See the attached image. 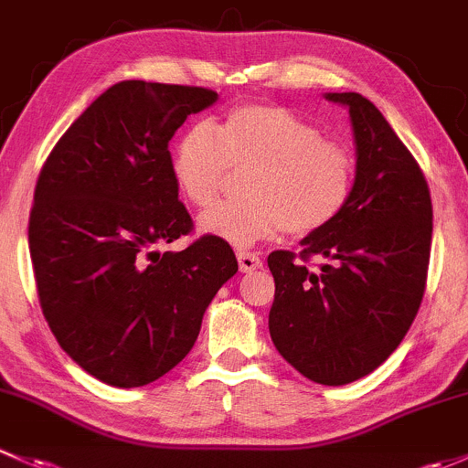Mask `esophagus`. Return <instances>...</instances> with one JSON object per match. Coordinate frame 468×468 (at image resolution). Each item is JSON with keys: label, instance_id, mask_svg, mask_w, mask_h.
I'll return each mask as SVG.
<instances>
[{"label": "esophagus", "instance_id": "1", "mask_svg": "<svg viewBox=\"0 0 468 468\" xmlns=\"http://www.w3.org/2000/svg\"><path fill=\"white\" fill-rule=\"evenodd\" d=\"M239 268L240 272H254V270L261 268V259L257 254H250V252H239Z\"/></svg>", "mask_w": 468, "mask_h": 468}]
</instances>
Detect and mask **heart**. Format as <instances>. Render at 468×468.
Segmentation results:
<instances>
[{
  "label": "heart",
  "mask_w": 468,
  "mask_h": 468,
  "mask_svg": "<svg viewBox=\"0 0 468 468\" xmlns=\"http://www.w3.org/2000/svg\"><path fill=\"white\" fill-rule=\"evenodd\" d=\"M232 168L250 171L243 202H225L198 216V232L236 248L272 239L282 229L308 236L338 218L354 189L349 148L282 105H243L216 126H196L177 142L173 176L194 205H211Z\"/></svg>",
  "instance_id": "heart-1"
}]
</instances>
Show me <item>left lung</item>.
I'll list each match as a JSON object with an SVG mask.
<instances>
[{"label": "left lung", "mask_w": 468, "mask_h": 468, "mask_svg": "<svg viewBox=\"0 0 468 468\" xmlns=\"http://www.w3.org/2000/svg\"><path fill=\"white\" fill-rule=\"evenodd\" d=\"M349 110L356 144L354 189L338 218L300 240L295 254L268 257L274 277L270 338L283 360L320 385L367 377L410 329L431 261L432 205L426 177L372 101L326 91Z\"/></svg>", "instance_id": "left-lung-1"}]
</instances>
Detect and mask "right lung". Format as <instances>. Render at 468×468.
Listing matches in <instances>:
<instances>
[{"mask_svg": "<svg viewBox=\"0 0 468 468\" xmlns=\"http://www.w3.org/2000/svg\"><path fill=\"white\" fill-rule=\"evenodd\" d=\"M218 94L123 80L60 137L33 196L28 250L40 306L76 365L114 388H139L191 351L202 315L239 263L228 243L189 234L168 142Z\"/></svg>", "mask_w": 468, "mask_h": 468, "instance_id": "obj_1", "label": "right lung"}]
</instances>
